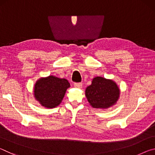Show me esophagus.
Returning <instances> with one entry per match:
<instances>
[{"label":"esophagus","mask_w":155,"mask_h":155,"mask_svg":"<svg viewBox=\"0 0 155 155\" xmlns=\"http://www.w3.org/2000/svg\"><path fill=\"white\" fill-rule=\"evenodd\" d=\"M83 86V84L81 83H74V87L77 88H81Z\"/></svg>","instance_id":"1"}]
</instances>
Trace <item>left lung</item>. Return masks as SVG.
<instances>
[{
	"label": "left lung",
	"mask_w": 155,
	"mask_h": 155,
	"mask_svg": "<svg viewBox=\"0 0 155 155\" xmlns=\"http://www.w3.org/2000/svg\"><path fill=\"white\" fill-rule=\"evenodd\" d=\"M120 94V88L115 81L101 77L94 78L85 90L87 101L95 109H105L115 105Z\"/></svg>",
	"instance_id": "8db88e82"
}]
</instances>
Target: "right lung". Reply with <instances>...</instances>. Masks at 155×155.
<instances>
[{
	"instance_id": "add662e5",
	"label": "right lung",
	"mask_w": 155,
	"mask_h": 155,
	"mask_svg": "<svg viewBox=\"0 0 155 155\" xmlns=\"http://www.w3.org/2000/svg\"><path fill=\"white\" fill-rule=\"evenodd\" d=\"M70 84L65 78L54 76L41 77L34 85V98L42 107L52 109L59 105Z\"/></svg>"
}]
</instances>
